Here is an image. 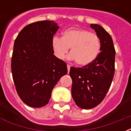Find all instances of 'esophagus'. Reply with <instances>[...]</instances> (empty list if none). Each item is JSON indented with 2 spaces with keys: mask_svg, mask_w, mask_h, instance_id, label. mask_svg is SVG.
I'll return each instance as SVG.
<instances>
[{
  "mask_svg": "<svg viewBox=\"0 0 131 131\" xmlns=\"http://www.w3.org/2000/svg\"><path fill=\"white\" fill-rule=\"evenodd\" d=\"M70 69V66L69 65V64H67V70H68V73H69Z\"/></svg>",
  "mask_w": 131,
  "mask_h": 131,
  "instance_id": "obj_1",
  "label": "esophagus"
}]
</instances>
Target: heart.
Masks as SVG:
<instances>
[{
    "mask_svg": "<svg viewBox=\"0 0 131 131\" xmlns=\"http://www.w3.org/2000/svg\"><path fill=\"white\" fill-rule=\"evenodd\" d=\"M51 47L55 56L63 59L70 48V58L77 64L86 66L97 59L101 50V41L97 34L86 29L69 28L62 34V38L53 36Z\"/></svg>",
    "mask_w": 131,
    "mask_h": 131,
    "instance_id": "b5f03b06",
    "label": "heart"
}]
</instances>
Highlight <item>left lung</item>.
<instances>
[{
    "label": "left lung",
    "mask_w": 131,
    "mask_h": 131,
    "mask_svg": "<svg viewBox=\"0 0 131 131\" xmlns=\"http://www.w3.org/2000/svg\"><path fill=\"white\" fill-rule=\"evenodd\" d=\"M101 41V52L95 61L81 68H70L72 96L80 108L88 110L98 105L110 89L115 73V50L113 39L103 27L90 24Z\"/></svg>",
    "instance_id": "left-lung-1"
}]
</instances>
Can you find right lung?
<instances>
[{"label":"right lung","instance_id":"1","mask_svg":"<svg viewBox=\"0 0 131 131\" xmlns=\"http://www.w3.org/2000/svg\"><path fill=\"white\" fill-rule=\"evenodd\" d=\"M59 29L54 21L28 24L16 38L11 61L12 78L19 97L26 105L48 103L53 88L67 74V64L53 54L51 39Z\"/></svg>","mask_w":131,"mask_h":131}]
</instances>
